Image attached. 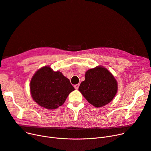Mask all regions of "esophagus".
Listing matches in <instances>:
<instances>
[{
    "mask_svg": "<svg viewBox=\"0 0 151 151\" xmlns=\"http://www.w3.org/2000/svg\"><path fill=\"white\" fill-rule=\"evenodd\" d=\"M79 87V84H76V85H75V86H74L75 88V89H76V90H78V89Z\"/></svg>",
    "mask_w": 151,
    "mask_h": 151,
    "instance_id": "1",
    "label": "esophagus"
}]
</instances>
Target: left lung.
Listing matches in <instances>:
<instances>
[{
	"label": "left lung",
	"instance_id": "8db88e82",
	"mask_svg": "<svg viewBox=\"0 0 151 151\" xmlns=\"http://www.w3.org/2000/svg\"><path fill=\"white\" fill-rule=\"evenodd\" d=\"M117 86L111 73L104 67H97L86 72L79 90L89 103L98 107L112 101L117 92Z\"/></svg>",
	"mask_w": 151,
	"mask_h": 151
}]
</instances>
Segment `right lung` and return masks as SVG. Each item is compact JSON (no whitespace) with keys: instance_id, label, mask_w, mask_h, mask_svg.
<instances>
[{"instance_id":"1","label":"right lung","mask_w":151,"mask_h":151,"mask_svg":"<svg viewBox=\"0 0 151 151\" xmlns=\"http://www.w3.org/2000/svg\"><path fill=\"white\" fill-rule=\"evenodd\" d=\"M74 90L68 78L50 67L38 70L30 82V92L35 101L48 109L62 106Z\"/></svg>"}]
</instances>
